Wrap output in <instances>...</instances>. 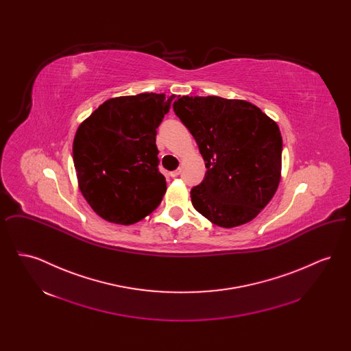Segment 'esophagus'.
<instances>
[{
    "instance_id": "1",
    "label": "esophagus",
    "mask_w": 351,
    "mask_h": 351,
    "mask_svg": "<svg viewBox=\"0 0 351 351\" xmlns=\"http://www.w3.org/2000/svg\"><path fill=\"white\" fill-rule=\"evenodd\" d=\"M180 175V169H175V171H171L169 172V176L171 178H178Z\"/></svg>"
}]
</instances>
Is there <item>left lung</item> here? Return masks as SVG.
<instances>
[{
  "label": "left lung",
  "instance_id": "8db88e82",
  "mask_svg": "<svg viewBox=\"0 0 351 351\" xmlns=\"http://www.w3.org/2000/svg\"><path fill=\"white\" fill-rule=\"evenodd\" d=\"M173 110L193 135L205 162L193 208L221 228L250 222L274 197L282 178L278 123L245 100L178 96Z\"/></svg>",
  "mask_w": 351,
  "mask_h": 351
}]
</instances>
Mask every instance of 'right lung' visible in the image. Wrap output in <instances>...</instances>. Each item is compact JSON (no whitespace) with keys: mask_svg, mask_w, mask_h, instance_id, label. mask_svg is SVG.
<instances>
[{"mask_svg":"<svg viewBox=\"0 0 351 351\" xmlns=\"http://www.w3.org/2000/svg\"><path fill=\"white\" fill-rule=\"evenodd\" d=\"M173 99L165 93L109 99L79 125L72 146L77 184L102 219L133 225L160 204L167 186L155 136Z\"/></svg>","mask_w":351,"mask_h":351,"instance_id":"1","label":"right lung"}]
</instances>
